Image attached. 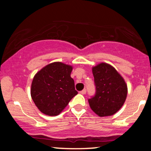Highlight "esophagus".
Wrapping results in <instances>:
<instances>
[{
    "label": "esophagus",
    "mask_w": 151,
    "mask_h": 151,
    "mask_svg": "<svg viewBox=\"0 0 151 151\" xmlns=\"http://www.w3.org/2000/svg\"><path fill=\"white\" fill-rule=\"evenodd\" d=\"M86 93V89H83L82 91H80V93H81V94H85Z\"/></svg>",
    "instance_id": "esophagus-1"
}]
</instances>
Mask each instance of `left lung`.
Returning a JSON list of instances; mask_svg holds the SVG:
<instances>
[{"mask_svg":"<svg viewBox=\"0 0 151 151\" xmlns=\"http://www.w3.org/2000/svg\"><path fill=\"white\" fill-rule=\"evenodd\" d=\"M96 94L89 99L90 108L100 117L114 115L124 105L128 87L125 80L115 68L101 62L92 67Z\"/></svg>","mask_w":151,"mask_h":151,"instance_id":"1","label":"left lung"}]
</instances>
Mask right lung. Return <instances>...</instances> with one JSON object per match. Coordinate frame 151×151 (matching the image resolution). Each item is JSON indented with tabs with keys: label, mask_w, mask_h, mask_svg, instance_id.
<instances>
[{
	"label": "right lung",
	"mask_w": 151,
	"mask_h": 151,
	"mask_svg": "<svg viewBox=\"0 0 151 151\" xmlns=\"http://www.w3.org/2000/svg\"><path fill=\"white\" fill-rule=\"evenodd\" d=\"M72 70V66L55 62L46 65L34 76L31 97L42 114L50 116L59 115L77 94L70 76Z\"/></svg>",
	"instance_id": "obj_1"
}]
</instances>
